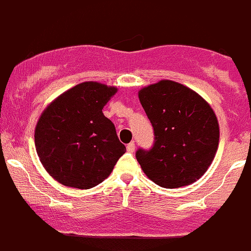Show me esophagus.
I'll use <instances>...</instances> for the list:
<instances>
[{"label": "esophagus", "mask_w": 251, "mask_h": 251, "mask_svg": "<svg viewBox=\"0 0 251 251\" xmlns=\"http://www.w3.org/2000/svg\"><path fill=\"white\" fill-rule=\"evenodd\" d=\"M126 149H127L128 152H133L134 151V143H133V142L128 143L127 147H126Z\"/></svg>", "instance_id": "esophagus-1"}]
</instances>
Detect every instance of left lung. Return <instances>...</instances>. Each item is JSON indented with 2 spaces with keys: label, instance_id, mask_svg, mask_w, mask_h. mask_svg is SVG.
<instances>
[{
  "label": "left lung",
  "instance_id": "obj_1",
  "mask_svg": "<svg viewBox=\"0 0 251 251\" xmlns=\"http://www.w3.org/2000/svg\"><path fill=\"white\" fill-rule=\"evenodd\" d=\"M138 97L155 134L151 149L136 152L146 176L167 189L199 180L219 146V123L213 108L197 92L167 79L141 89Z\"/></svg>",
  "mask_w": 251,
  "mask_h": 251
}]
</instances>
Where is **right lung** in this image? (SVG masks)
<instances>
[{
	"label": "right lung",
	"instance_id": "1",
	"mask_svg": "<svg viewBox=\"0 0 251 251\" xmlns=\"http://www.w3.org/2000/svg\"><path fill=\"white\" fill-rule=\"evenodd\" d=\"M115 86L84 81L54 100L37 121L35 146L42 165L65 186L91 189L109 176L126 148L102 109Z\"/></svg>",
	"mask_w": 251,
	"mask_h": 251
}]
</instances>
